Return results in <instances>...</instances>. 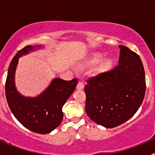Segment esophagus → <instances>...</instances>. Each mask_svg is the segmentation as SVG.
<instances>
[{
    "label": "esophagus",
    "mask_w": 155,
    "mask_h": 155,
    "mask_svg": "<svg viewBox=\"0 0 155 155\" xmlns=\"http://www.w3.org/2000/svg\"><path fill=\"white\" fill-rule=\"evenodd\" d=\"M84 86H85V85H84V83L82 82H79L77 84V89H83L84 88Z\"/></svg>",
    "instance_id": "esophagus-1"
}]
</instances>
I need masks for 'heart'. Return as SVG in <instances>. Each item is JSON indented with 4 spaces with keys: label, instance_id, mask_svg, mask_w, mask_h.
<instances>
[{
    "label": "heart",
    "instance_id": "heart-1",
    "mask_svg": "<svg viewBox=\"0 0 155 155\" xmlns=\"http://www.w3.org/2000/svg\"><path fill=\"white\" fill-rule=\"evenodd\" d=\"M101 59H102V56L100 55V54H97V55L94 56L93 58L90 61V64H97V63H98L99 61H101ZM109 66H110V62L109 61L106 62L104 67H105V68H109Z\"/></svg>",
    "mask_w": 155,
    "mask_h": 155
}]
</instances>
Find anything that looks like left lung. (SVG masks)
I'll return each mask as SVG.
<instances>
[{
  "label": "left lung",
  "mask_w": 155,
  "mask_h": 155,
  "mask_svg": "<svg viewBox=\"0 0 155 155\" xmlns=\"http://www.w3.org/2000/svg\"><path fill=\"white\" fill-rule=\"evenodd\" d=\"M118 64L87 79L85 111L97 124L115 127L129 120L144 99L146 84L140 56L119 46Z\"/></svg>",
  "instance_id": "8db88e82"
}]
</instances>
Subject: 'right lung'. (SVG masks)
I'll return each mask as SVG.
<instances>
[{
	"instance_id": "obj_1",
	"label": "right lung",
	"mask_w": 155,
	"mask_h": 155,
	"mask_svg": "<svg viewBox=\"0 0 155 155\" xmlns=\"http://www.w3.org/2000/svg\"><path fill=\"white\" fill-rule=\"evenodd\" d=\"M34 49L26 46L16 53L8 69L5 84L7 104L16 119L26 128L40 134H48L61 123L62 107L76 88L78 79L70 81L56 78L37 97H25L17 92L14 85V73L18 58Z\"/></svg>"
}]
</instances>
